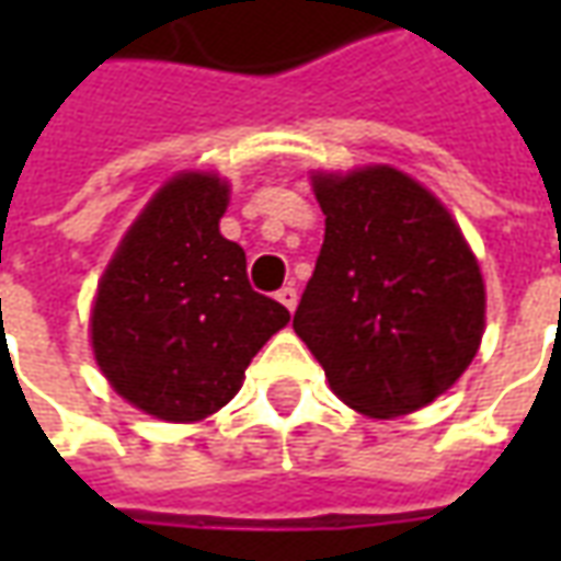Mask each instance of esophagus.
I'll return each instance as SVG.
<instances>
[{"mask_svg": "<svg viewBox=\"0 0 561 561\" xmlns=\"http://www.w3.org/2000/svg\"><path fill=\"white\" fill-rule=\"evenodd\" d=\"M276 300H279L288 312H294V309H297V288H294V285H285V288H279V294H276Z\"/></svg>", "mask_w": 561, "mask_h": 561, "instance_id": "1", "label": "esophagus"}]
</instances>
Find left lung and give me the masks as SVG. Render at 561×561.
Wrapping results in <instances>:
<instances>
[{
    "instance_id": "8db88e82",
    "label": "left lung",
    "mask_w": 561,
    "mask_h": 561,
    "mask_svg": "<svg viewBox=\"0 0 561 561\" xmlns=\"http://www.w3.org/2000/svg\"><path fill=\"white\" fill-rule=\"evenodd\" d=\"M312 188L328 219L294 330L354 412H417L478 354L481 267L442 201L397 168L316 173Z\"/></svg>"
}]
</instances>
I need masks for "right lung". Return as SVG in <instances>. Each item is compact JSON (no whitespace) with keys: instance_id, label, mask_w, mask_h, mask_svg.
<instances>
[{"instance_id":"1","label":"right lung","mask_w":561,"mask_h":561,"mask_svg":"<svg viewBox=\"0 0 561 561\" xmlns=\"http://www.w3.org/2000/svg\"><path fill=\"white\" fill-rule=\"evenodd\" d=\"M228 183L176 173L128 228L92 306V352L140 412L192 423L233 400L245 366L291 321L252 291L245 252L219 233Z\"/></svg>"}]
</instances>
